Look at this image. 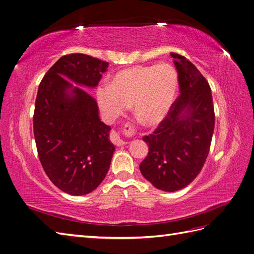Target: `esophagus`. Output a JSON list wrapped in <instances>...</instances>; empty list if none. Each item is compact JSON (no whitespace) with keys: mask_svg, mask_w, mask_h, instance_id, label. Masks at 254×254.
<instances>
[{"mask_svg":"<svg viewBox=\"0 0 254 254\" xmlns=\"http://www.w3.org/2000/svg\"><path fill=\"white\" fill-rule=\"evenodd\" d=\"M110 139H111L112 143H113L114 145H117V146H123V145L126 144V142L122 139V136L120 135V133L115 132V131H112V132H111Z\"/></svg>","mask_w":254,"mask_h":254,"instance_id":"obj_1","label":"esophagus"}]
</instances>
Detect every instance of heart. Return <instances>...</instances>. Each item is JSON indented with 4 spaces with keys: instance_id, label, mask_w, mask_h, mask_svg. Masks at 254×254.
<instances>
[{
    "instance_id": "heart-1",
    "label": "heart",
    "mask_w": 254,
    "mask_h": 254,
    "mask_svg": "<svg viewBox=\"0 0 254 254\" xmlns=\"http://www.w3.org/2000/svg\"><path fill=\"white\" fill-rule=\"evenodd\" d=\"M178 91V74L167 64L137 65L114 74L109 86L96 90V102L107 121L113 122L132 107L134 117L148 127L170 114Z\"/></svg>"
}]
</instances>
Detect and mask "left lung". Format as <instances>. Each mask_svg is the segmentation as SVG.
Masks as SVG:
<instances>
[{"label":"left lung","instance_id":"obj_1","mask_svg":"<svg viewBox=\"0 0 254 254\" xmlns=\"http://www.w3.org/2000/svg\"><path fill=\"white\" fill-rule=\"evenodd\" d=\"M180 95L152 134L143 137L149 151L140 171L153 187L176 191L200 173L210 151L215 126L212 92L198 68L172 53Z\"/></svg>","mask_w":254,"mask_h":254}]
</instances>
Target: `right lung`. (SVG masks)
I'll return each mask as SVG.
<instances>
[{
  "mask_svg": "<svg viewBox=\"0 0 254 254\" xmlns=\"http://www.w3.org/2000/svg\"><path fill=\"white\" fill-rule=\"evenodd\" d=\"M108 65L84 54L63 56L38 89L34 113L38 156L50 180L73 196L87 195L102 183L115 150L110 126L99 119L96 101L82 89L95 88Z\"/></svg>",
  "mask_w": 254,
  "mask_h": 254,
  "instance_id": "1",
  "label": "right lung"
}]
</instances>
